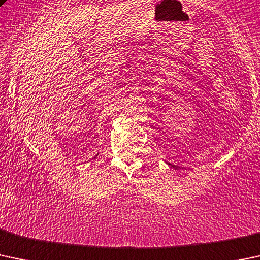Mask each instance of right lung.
<instances>
[{
  "instance_id": "add662e5",
  "label": "right lung",
  "mask_w": 260,
  "mask_h": 260,
  "mask_svg": "<svg viewBox=\"0 0 260 260\" xmlns=\"http://www.w3.org/2000/svg\"><path fill=\"white\" fill-rule=\"evenodd\" d=\"M94 158H95V157H94Z\"/></svg>"
}]
</instances>
